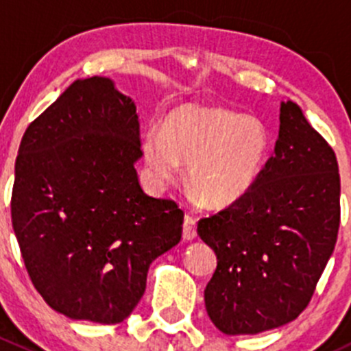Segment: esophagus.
Segmentation results:
<instances>
[{"label":"esophagus","instance_id":"esophagus-1","mask_svg":"<svg viewBox=\"0 0 351 351\" xmlns=\"http://www.w3.org/2000/svg\"><path fill=\"white\" fill-rule=\"evenodd\" d=\"M195 238H197L195 219L190 217V215H185V219H183V239H185V241H193Z\"/></svg>","mask_w":351,"mask_h":351}]
</instances>
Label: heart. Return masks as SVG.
<instances>
[{"instance_id":"heart-1","label":"heart","mask_w":351,"mask_h":351,"mask_svg":"<svg viewBox=\"0 0 351 351\" xmlns=\"http://www.w3.org/2000/svg\"><path fill=\"white\" fill-rule=\"evenodd\" d=\"M271 149L267 125L221 107H180L143 139L147 176L156 189L178 178L186 162V182L212 208H228L251 193Z\"/></svg>"}]
</instances>
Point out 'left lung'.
Returning <instances> with one entry per match:
<instances>
[{"instance_id":"obj_1","label":"left lung","mask_w":351,"mask_h":351,"mask_svg":"<svg viewBox=\"0 0 351 351\" xmlns=\"http://www.w3.org/2000/svg\"><path fill=\"white\" fill-rule=\"evenodd\" d=\"M339 228L338 161L302 108L280 101L275 154L247 197L198 222L217 256L205 309L226 335L295 319L313 297Z\"/></svg>"}]
</instances>
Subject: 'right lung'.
<instances>
[{
    "label": "right lung",
    "mask_w": 351,
    "mask_h": 351,
    "mask_svg": "<svg viewBox=\"0 0 351 351\" xmlns=\"http://www.w3.org/2000/svg\"><path fill=\"white\" fill-rule=\"evenodd\" d=\"M141 158L136 104L110 77L76 80L25 130L13 231L35 289L71 319L122 323L182 239L178 205L141 189Z\"/></svg>",
    "instance_id": "add662e5"
}]
</instances>
